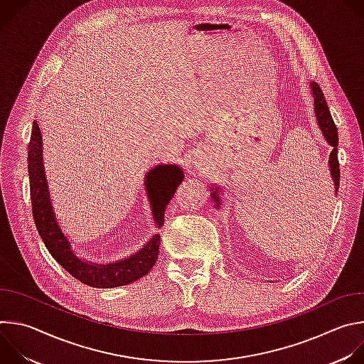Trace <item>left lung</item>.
<instances>
[{
	"mask_svg": "<svg viewBox=\"0 0 364 364\" xmlns=\"http://www.w3.org/2000/svg\"><path fill=\"white\" fill-rule=\"evenodd\" d=\"M309 86H311V93H313V97H314V111H316L317 122L320 125V129L323 131L326 141L333 146V151L330 152L328 166H330V176L333 178L334 188L337 191L338 186H340V164H338V157H337V146H338L337 127L333 121V117H331L328 105H327V100H326L324 93H323L321 87L318 86V83L311 82ZM212 198H213V201H216V207H218L220 204L218 191L212 193Z\"/></svg>",
	"mask_w": 364,
	"mask_h": 364,
	"instance_id": "left-lung-1",
	"label": "left lung"
}]
</instances>
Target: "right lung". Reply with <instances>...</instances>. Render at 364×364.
Returning <instances> with one entry per match:
<instances>
[{"label": "right lung", "mask_w": 364, "mask_h": 364, "mask_svg": "<svg viewBox=\"0 0 364 364\" xmlns=\"http://www.w3.org/2000/svg\"><path fill=\"white\" fill-rule=\"evenodd\" d=\"M28 176L33 218L40 237L43 239L50 255L60 264L73 278L93 288H115L128 285L145 277L159 259L160 235H154L141 250L129 257L112 264L87 262L76 256L70 242L59 226L50 191L46 180L43 164V141L38 124L33 122L31 138L28 142ZM184 178L183 170L176 164H161L149 170L144 184L148 194L151 210L157 226L164 223L166 207L174 196L177 187Z\"/></svg>", "instance_id": "right-lung-1"}]
</instances>
